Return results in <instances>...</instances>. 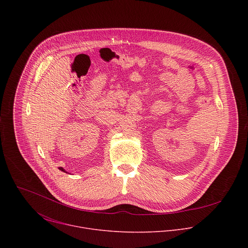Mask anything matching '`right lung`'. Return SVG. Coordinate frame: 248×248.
Listing matches in <instances>:
<instances>
[{
	"mask_svg": "<svg viewBox=\"0 0 248 248\" xmlns=\"http://www.w3.org/2000/svg\"><path fill=\"white\" fill-rule=\"evenodd\" d=\"M59 170H62V171H65V170H64V169H63V168H62V167H60V168H59ZM65 172H66V171H65Z\"/></svg>",
	"mask_w": 248,
	"mask_h": 248,
	"instance_id": "add662e5",
	"label": "right lung"
}]
</instances>
